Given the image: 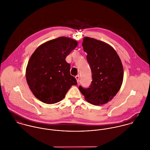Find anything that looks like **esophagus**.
<instances>
[{
    "instance_id": "esophagus-1",
    "label": "esophagus",
    "mask_w": 150,
    "mask_h": 150,
    "mask_svg": "<svg viewBox=\"0 0 150 150\" xmlns=\"http://www.w3.org/2000/svg\"><path fill=\"white\" fill-rule=\"evenodd\" d=\"M76 80H77V83H79V81H80V76H79V75L76 76Z\"/></svg>"
}]
</instances>
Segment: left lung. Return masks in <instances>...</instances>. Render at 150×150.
<instances>
[{"label": "left lung", "mask_w": 150, "mask_h": 150, "mask_svg": "<svg viewBox=\"0 0 150 150\" xmlns=\"http://www.w3.org/2000/svg\"><path fill=\"white\" fill-rule=\"evenodd\" d=\"M92 81L89 88H79L87 102L100 105L110 101L119 91L124 78V69L115 50L109 44L91 38L83 39Z\"/></svg>", "instance_id": "left-lung-1"}]
</instances>
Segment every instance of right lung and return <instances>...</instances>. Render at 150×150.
I'll use <instances>...</instances> for the list:
<instances>
[{
	"mask_svg": "<svg viewBox=\"0 0 150 150\" xmlns=\"http://www.w3.org/2000/svg\"><path fill=\"white\" fill-rule=\"evenodd\" d=\"M77 44L74 39L59 37L40 45L30 57L26 69L27 83L43 103L60 102L70 87L77 84L70 75V64L65 60Z\"/></svg>",
	"mask_w": 150,
	"mask_h": 150,
	"instance_id": "add662e5",
	"label": "right lung"
}]
</instances>
